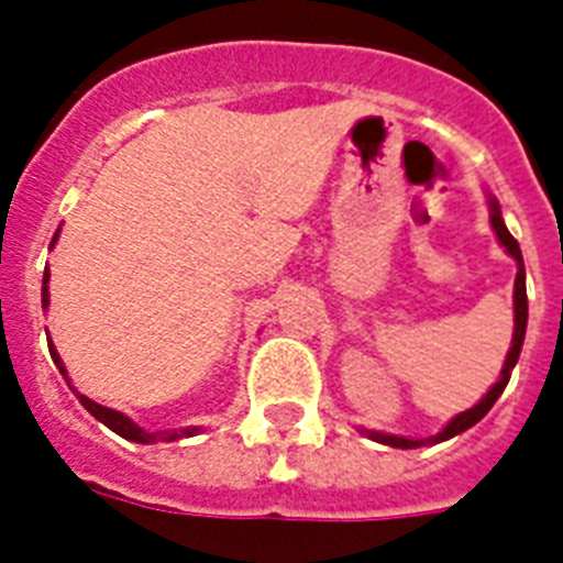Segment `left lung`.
<instances>
[{
    "label": "left lung",
    "mask_w": 563,
    "mask_h": 563,
    "mask_svg": "<svg viewBox=\"0 0 563 563\" xmlns=\"http://www.w3.org/2000/svg\"><path fill=\"white\" fill-rule=\"evenodd\" d=\"M490 203V228L497 233L499 245L506 247L508 254L515 256L517 263V280H515V339H511V347H508V356H506V365H503V374L494 385H490V391L482 397L473 409L462 411V415H455L450 423H446L438 435L432 438H400V435H385V432H368V438L379 441V444H388V446H400V450H411V446H423V444H438V441H446V438L459 435L464 429H471L473 423H479L485 415L490 411V406L497 402V397L506 391L508 379H511V371H515L517 360H520V347H523V339H526V321H529V303H526V268H523V254H520V245H517V239L508 233L506 221H503V212H499V203L497 198H488Z\"/></svg>",
    "instance_id": "1"
}]
</instances>
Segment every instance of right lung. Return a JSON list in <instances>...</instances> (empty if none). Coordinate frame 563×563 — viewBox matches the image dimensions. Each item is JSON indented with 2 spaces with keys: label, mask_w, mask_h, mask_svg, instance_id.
Segmentation results:
<instances>
[{
  "label": "right lung",
  "mask_w": 563,
  "mask_h": 563,
  "mask_svg": "<svg viewBox=\"0 0 563 563\" xmlns=\"http://www.w3.org/2000/svg\"><path fill=\"white\" fill-rule=\"evenodd\" d=\"M55 239H57V233H55ZM55 239H52V245H55ZM46 283H48V268H46V277H43V309L48 307V286H46ZM48 353H52V360H55V365L60 368L64 379L69 383V376H66L64 362H60V356H57L55 344H48ZM69 388H73V385H69ZM73 391H75V388H73ZM75 394H78V391H75ZM78 400H81V406L90 411L92 418L101 420V423H104L108 429H113L117 435L128 438V441H136V444H154V441H178V438H189V435H195V432H198V427L172 429V432H166V429H163V432H145L143 427H136L134 420L128 418V415H122V411L108 409V406H99V402H92L90 397H84V394H78Z\"/></svg>",
  "instance_id": "add662e5"
}]
</instances>
